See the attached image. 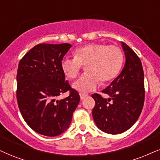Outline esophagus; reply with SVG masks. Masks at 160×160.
<instances>
[{"mask_svg":"<svg viewBox=\"0 0 160 160\" xmlns=\"http://www.w3.org/2000/svg\"><path fill=\"white\" fill-rule=\"evenodd\" d=\"M87 96H88V95H87V94H83V93H80V98H81V99L82 100H83V99H84V98H85Z\"/></svg>","mask_w":160,"mask_h":160,"instance_id":"1","label":"esophagus"}]
</instances>
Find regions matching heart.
Returning a JSON list of instances; mask_svg holds the SVG:
<instances>
[{
  "instance_id": "b5f03b06",
  "label": "heart",
  "mask_w": 160,
  "mask_h": 160,
  "mask_svg": "<svg viewBox=\"0 0 160 160\" xmlns=\"http://www.w3.org/2000/svg\"><path fill=\"white\" fill-rule=\"evenodd\" d=\"M73 58H63L61 68L68 78L73 79L79 74L82 65L87 73L76 81L72 87L80 93L93 91L99 84L113 80L119 73L123 62L121 49L116 45L102 43L89 44L76 49Z\"/></svg>"
}]
</instances>
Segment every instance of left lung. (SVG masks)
I'll return each mask as SVG.
<instances>
[{
    "label": "left lung",
    "mask_w": 160,
    "mask_h": 160,
    "mask_svg": "<svg viewBox=\"0 0 160 160\" xmlns=\"http://www.w3.org/2000/svg\"><path fill=\"white\" fill-rule=\"evenodd\" d=\"M125 64L121 73L102 93H94L95 107L92 118L97 127L110 134H118L131 128L137 121L145 101V84L142 65L139 56L127 44L122 42Z\"/></svg>",
    "instance_id": "left-lung-1"
}]
</instances>
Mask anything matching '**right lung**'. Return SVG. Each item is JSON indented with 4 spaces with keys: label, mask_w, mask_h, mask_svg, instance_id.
Returning <instances> with one entry per match:
<instances>
[{
    "label": "right lung",
    "mask_w": 160,
    "mask_h": 160,
    "mask_svg": "<svg viewBox=\"0 0 160 160\" xmlns=\"http://www.w3.org/2000/svg\"><path fill=\"white\" fill-rule=\"evenodd\" d=\"M71 46L67 43L39 44L19 62L18 105L27 125L41 135L56 137L64 133L79 103V94L65 81L61 68V62ZM68 91V98L57 99Z\"/></svg>",
    "instance_id": "right-lung-1"
}]
</instances>
